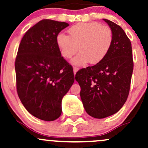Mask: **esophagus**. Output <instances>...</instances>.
Masks as SVG:
<instances>
[{
    "instance_id": "obj_1",
    "label": "esophagus",
    "mask_w": 148,
    "mask_h": 148,
    "mask_svg": "<svg viewBox=\"0 0 148 148\" xmlns=\"http://www.w3.org/2000/svg\"><path fill=\"white\" fill-rule=\"evenodd\" d=\"M73 69H74V74H76V72H77V71L79 70V67H73Z\"/></svg>"
}]
</instances>
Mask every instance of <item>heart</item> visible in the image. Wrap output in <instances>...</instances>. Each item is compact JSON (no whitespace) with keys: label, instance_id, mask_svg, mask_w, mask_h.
Here are the masks:
<instances>
[{"label":"heart","instance_id":"1","mask_svg":"<svg viewBox=\"0 0 148 148\" xmlns=\"http://www.w3.org/2000/svg\"><path fill=\"white\" fill-rule=\"evenodd\" d=\"M69 35L59 33L56 43L64 58L72 59V64L85 65L88 62L99 63L107 56L113 43V33L109 26L98 22L79 23L68 30Z\"/></svg>","mask_w":148,"mask_h":148}]
</instances>
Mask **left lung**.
Instances as JSON below:
<instances>
[{
	"mask_svg": "<svg viewBox=\"0 0 148 148\" xmlns=\"http://www.w3.org/2000/svg\"><path fill=\"white\" fill-rule=\"evenodd\" d=\"M113 33V43L103 60L76 72L81 101L88 115L104 118L125 104L130 90L134 69L132 44L123 28L103 18Z\"/></svg>",
	"mask_w": 148,
	"mask_h": 148,
	"instance_id": "left-lung-1",
	"label": "left lung"
}]
</instances>
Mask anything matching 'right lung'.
Masks as SVG:
<instances>
[{
	"label": "right lung",
	"mask_w": 148,
	"mask_h": 148,
	"mask_svg": "<svg viewBox=\"0 0 148 148\" xmlns=\"http://www.w3.org/2000/svg\"><path fill=\"white\" fill-rule=\"evenodd\" d=\"M69 24L43 19L23 35L15 60L16 90L23 106L40 120L60 116L62 99L74 84L72 66L61 54L56 37Z\"/></svg>",
	"instance_id": "add662e5"
}]
</instances>
